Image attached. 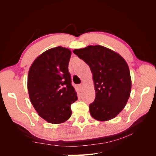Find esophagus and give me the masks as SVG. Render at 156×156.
<instances>
[{
	"mask_svg": "<svg viewBox=\"0 0 156 156\" xmlns=\"http://www.w3.org/2000/svg\"><path fill=\"white\" fill-rule=\"evenodd\" d=\"M83 83L79 84V87L80 88H83Z\"/></svg>",
	"mask_w": 156,
	"mask_h": 156,
	"instance_id": "obj_1",
	"label": "esophagus"
}]
</instances>
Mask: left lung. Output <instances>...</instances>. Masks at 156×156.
Masks as SVG:
<instances>
[{
  "mask_svg": "<svg viewBox=\"0 0 156 156\" xmlns=\"http://www.w3.org/2000/svg\"><path fill=\"white\" fill-rule=\"evenodd\" d=\"M73 53L90 68L96 98L89 105L94 119H114L125 107L130 96L131 80L129 67L118 53L101 45H89Z\"/></svg>",
  "mask_w": 156,
  "mask_h": 156,
  "instance_id": "8db88e82",
  "label": "left lung"
}]
</instances>
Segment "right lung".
I'll use <instances>...</instances> for the list:
<instances>
[{"label": "right lung", "instance_id": "obj_1", "mask_svg": "<svg viewBox=\"0 0 156 156\" xmlns=\"http://www.w3.org/2000/svg\"><path fill=\"white\" fill-rule=\"evenodd\" d=\"M71 51L56 47L37 57L28 75V91L38 115L49 123L60 124L72 115L71 105L77 100L68 64Z\"/></svg>", "mask_w": 156, "mask_h": 156}]
</instances>
